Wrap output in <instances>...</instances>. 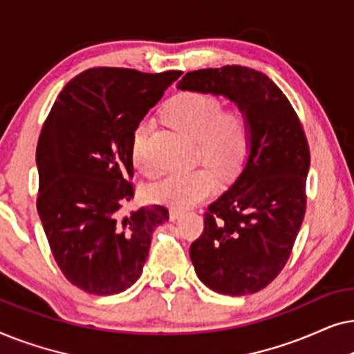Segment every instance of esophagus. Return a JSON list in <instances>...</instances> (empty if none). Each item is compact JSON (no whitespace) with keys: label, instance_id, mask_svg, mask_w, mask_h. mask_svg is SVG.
Here are the masks:
<instances>
[{"label":"esophagus","instance_id":"obj_1","mask_svg":"<svg viewBox=\"0 0 354 354\" xmlns=\"http://www.w3.org/2000/svg\"><path fill=\"white\" fill-rule=\"evenodd\" d=\"M182 214H183V212H182L180 209H176V207H174V209L169 211V219H171V221H177L178 217H180Z\"/></svg>","mask_w":354,"mask_h":354}]
</instances>
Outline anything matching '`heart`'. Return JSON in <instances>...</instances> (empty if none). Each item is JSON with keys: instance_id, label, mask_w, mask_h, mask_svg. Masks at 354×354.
<instances>
[{"instance_id": "1", "label": "heart", "mask_w": 354, "mask_h": 354, "mask_svg": "<svg viewBox=\"0 0 354 354\" xmlns=\"http://www.w3.org/2000/svg\"><path fill=\"white\" fill-rule=\"evenodd\" d=\"M167 122L193 142H198L201 159L221 177H230L243 166L250 148V120L239 109L222 113L219 100L203 93H182L169 101L164 111ZM149 122L142 120L132 135V159L143 174L154 172L147 156ZM214 177L207 169L167 172L149 187L153 201L174 207L196 205L214 190Z\"/></svg>"}]
</instances>
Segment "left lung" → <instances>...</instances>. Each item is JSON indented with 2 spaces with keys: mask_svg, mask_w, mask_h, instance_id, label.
<instances>
[{
  "mask_svg": "<svg viewBox=\"0 0 354 354\" xmlns=\"http://www.w3.org/2000/svg\"><path fill=\"white\" fill-rule=\"evenodd\" d=\"M177 88L227 98L250 120L243 167L209 206L190 258L207 288L230 297L256 293L283 269L306 211L303 127L282 90L248 67L188 72Z\"/></svg>",
  "mask_w": 354,
  "mask_h": 354,
  "instance_id": "left-lung-1",
  "label": "left lung"
}]
</instances>
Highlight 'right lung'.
I'll use <instances>...</instances> for the list:
<instances>
[{
	"mask_svg": "<svg viewBox=\"0 0 354 354\" xmlns=\"http://www.w3.org/2000/svg\"><path fill=\"white\" fill-rule=\"evenodd\" d=\"M180 71L82 72L53 104L37 145V209L57 266L90 295H115L143 272L164 206L124 214L133 198L132 135Z\"/></svg>",
	"mask_w": 354,
	"mask_h": 354,
	"instance_id": "obj_1",
	"label": "right lung"
}]
</instances>
